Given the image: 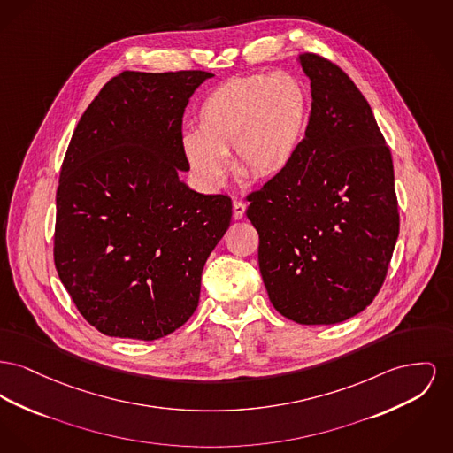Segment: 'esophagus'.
Masks as SVG:
<instances>
[{
	"label": "esophagus",
	"instance_id": "esophagus-1",
	"mask_svg": "<svg viewBox=\"0 0 453 453\" xmlns=\"http://www.w3.org/2000/svg\"><path fill=\"white\" fill-rule=\"evenodd\" d=\"M246 212V203L241 200H234L233 202V217L234 219H242V215Z\"/></svg>",
	"mask_w": 453,
	"mask_h": 453
}]
</instances>
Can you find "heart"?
Returning <instances> with one entry per match:
<instances>
[{"instance_id": "b5f03b06", "label": "heart", "mask_w": 453, "mask_h": 453, "mask_svg": "<svg viewBox=\"0 0 453 453\" xmlns=\"http://www.w3.org/2000/svg\"><path fill=\"white\" fill-rule=\"evenodd\" d=\"M308 92L296 75L277 70L238 77L205 97L185 138L191 169L211 185L227 174L234 150L241 178L260 181L282 173L293 160L308 119Z\"/></svg>"}]
</instances>
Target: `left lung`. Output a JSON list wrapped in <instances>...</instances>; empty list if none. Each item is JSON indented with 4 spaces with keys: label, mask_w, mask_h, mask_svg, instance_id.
<instances>
[{
    "label": "left lung",
    "mask_w": 453,
    "mask_h": 453,
    "mask_svg": "<svg viewBox=\"0 0 453 453\" xmlns=\"http://www.w3.org/2000/svg\"><path fill=\"white\" fill-rule=\"evenodd\" d=\"M304 138L289 165L248 195L258 265L273 308L301 325H332L372 304L399 238L390 149L354 81L319 54Z\"/></svg>",
    "instance_id": "left-lung-1"
}]
</instances>
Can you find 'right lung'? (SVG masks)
I'll use <instances>...</instances> for the list:
<instances>
[{
	"label": "right lung",
	"instance_id": "add662e5",
	"mask_svg": "<svg viewBox=\"0 0 453 453\" xmlns=\"http://www.w3.org/2000/svg\"><path fill=\"white\" fill-rule=\"evenodd\" d=\"M209 72H123L81 114L56 191L54 265L109 337L156 341L195 313L202 270L231 224L227 195L188 171L183 114Z\"/></svg>",
	"mask_w": 453,
	"mask_h": 453
}]
</instances>
